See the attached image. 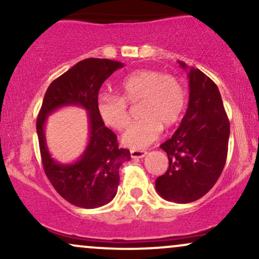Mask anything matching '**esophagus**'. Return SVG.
<instances>
[{
	"mask_svg": "<svg viewBox=\"0 0 259 259\" xmlns=\"http://www.w3.org/2000/svg\"><path fill=\"white\" fill-rule=\"evenodd\" d=\"M146 151L144 150H130V154H132L133 158H142V157L146 156Z\"/></svg>",
	"mask_w": 259,
	"mask_h": 259,
	"instance_id": "1",
	"label": "esophagus"
}]
</instances>
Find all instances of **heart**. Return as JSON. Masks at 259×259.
Returning <instances> with one entry per match:
<instances>
[{"label":"heart","mask_w":259,"mask_h":259,"mask_svg":"<svg viewBox=\"0 0 259 259\" xmlns=\"http://www.w3.org/2000/svg\"><path fill=\"white\" fill-rule=\"evenodd\" d=\"M141 102L142 120L133 124L123 134L125 146L141 150L158 139L162 126L171 127L183 117L186 91L178 78L153 69H140L124 78L119 96L102 95L97 100V112L107 126L125 129L130 121L127 105Z\"/></svg>","instance_id":"obj_1"}]
</instances>
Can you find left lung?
Here are the masks:
<instances>
[{
	"mask_svg": "<svg viewBox=\"0 0 259 259\" xmlns=\"http://www.w3.org/2000/svg\"><path fill=\"white\" fill-rule=\"evenodd\" d=\"M178 63L189 69L184 62ZM187 72L189 106L174 135L160 145L169 165L156 179L160 197L175 203L194 202L214 186L227 162L230 135L218 86L200 69Z\"/></svg>",
	"mask_w": 259,
	"mask_h": 259,
	"instance_id": "obj_1",
	"label": "left lung"
}]
</instances>
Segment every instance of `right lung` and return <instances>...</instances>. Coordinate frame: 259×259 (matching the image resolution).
I'll list each match as a JSON object with an SVG mask.
<instances>
[{"mask_svg": "<svg viewBox=\"0 0 259 259\" xmlns=\"http://www.w3.org/2000/svg\"><path fill=\"white\" fill-rule=\"evenodd\" d=\"M124 64L112 59L86 58L53 80L45 94L36 120L45 174L65 201L80 208H97L117 195L119 167L130 160V151L120 148L117 135L108 129L97 112L99 91L103 82ZM82 106L88 112L89 138L84 153L76 162L61 165L48 152L44 123L56 109Z\"/></svg>", "mask_w": 259, "mask_h": 259, "instance_id": "add662e5", "label": "right lung"}]
</instances>
